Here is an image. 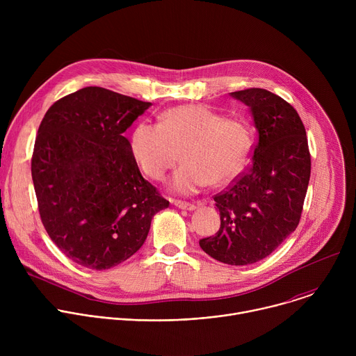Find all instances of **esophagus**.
Listing matches in <instances>:
<instances>
[{"mask_svg": "<svg viewBox=\"0 0 356 356\" xmlns=\"http://www.w3.org/2000/svg\"><path fill=\"white\" fill-rule=\"evenodd\" d=\"M170 201H172V204H175L177 209L188 210V211L195 210V204H193V202H187V201H181V200H170Z\"/></svg>", "mask_w": 356, "mask_h": 356, "instance_id": "obj_1", "label": "esophagus"}]
</instances>
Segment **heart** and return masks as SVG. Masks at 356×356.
Returning <instances> with one entry per match:
<instances>
[{
  "label": "heart",
  "mask_w": 356,
  "mask_h": 356,
  "mask_svg": "<svg viewBox=\"0 0 356 356\" xmlns=\"http://www.w3.org/2000/svg\"><path fill=\"white\" fill-rule=\"evenodd\" d=\"M250 146L245 122L200 104L169 108L159 115V124L140 122L129 138L134 161L150 179H162L181 158L186 161L169 181L172 190L183 194L209 183H231L245 168Z\"/></svg>",
  "instance_id": "1"
}]
</instances>
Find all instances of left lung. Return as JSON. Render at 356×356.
<instances>
[{
    "label": "left lung",
    "instance_id": "8db88e82",
    "mask_svg": "<svg viewBox=\"0 0 356 356\" xmlns=\"http://www.w3.org/2000/svg\"><path fill=\"white\" fill-rule=\"evenodd\" d=\"M231 95L249 107L258 142L250 166L214 195L221 225L200 246L222 264L242 266L269 257L297 228L312 158L306 128L287 101L265 88Z\"/></svg>",
    "mask_w": 356,
    "mask_h": 356
}]
</instances>
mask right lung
Wrapping results in <instances>:
<instances>
[{"label": "right lung", "mask_w": 356, "mask_h": 356, "mask_svg": "<svg viewBox=\"0 0 356 356\" xmlns=\"http://www.w3.org/2000/svg\"><path fill=\"white\" fill-rule=\"evenodd\" d=\"M152 104L84 87L50 107L38 129L32 180L42 224L74 264L104 270L143 245L169 207L145 180L124 132Z\"/></svg>", "instance_id": "1"}]
</instances>
